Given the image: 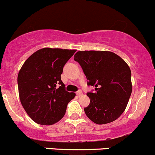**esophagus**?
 Here are the masks:
<instances>
[{"label": "esophagus", "instance_id": "34e87169", "mask_svg": "<svg viewBox=\"0 0 155 155\" xmlns=\"http://www.w3.org/2000/svg\"><path fill=\"white\" fill-rule=\"evenodd\" d=\"M76 94H78V95L79 96H81L83 94V92H82V90H78L77 92H76Z\"/></svg>", "mask_w": 155, "mask_h": 155}]
</instances>
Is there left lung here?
I'll use <instances>...</instances> for the list:
<instances>
[{"label": "left lung", "instance_id": "1", "mask_svg": "<svg viewBox=\"0 0 155 155\" xmlns=\"http://www.w3.org/2000/svg\"><path fill=\"white\" fill-rule=\"evenodd\" d=\"M74 60L81 65L88 86L94 87V92L86 94L90 99L84 108L86 116L100 125L117 120L126 109L132 90L127 64L108 51H79Z\"/></svg>", "mask_w": 155, "mask_h": 155}]
</instances>
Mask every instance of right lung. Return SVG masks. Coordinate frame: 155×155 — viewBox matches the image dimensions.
I'll return each instance as SVG.
<instances>
[{
  "label": "right lung",
  "instance_id": "add662e5",
  "mask_svg": "<svg viewBox=\"0 0 155 155\" xmlns=\"http://www.w3.org/2000/svg\"><path fill=\"white\" fill-rule=\"evenodd\" d=\"M75 51L44 48L33 53L21 67L18 76L20 100L28 115L37 124L52 125L59 121L75 96V93L66 90L61 76Z\"/></svg>",
  "mask_w": 155,
  "mask_h": 155
}]
</instances>
